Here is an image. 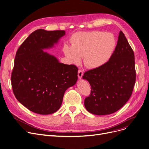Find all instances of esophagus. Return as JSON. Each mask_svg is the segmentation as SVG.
<instances>
[{
  "label": "esophagus",
  "mask_w": 149,
  "mask_h": 149,
  "mask_svg": "<svg viewBox=\"0 0 149 149\" xmlns=\"http://www.w3.org/2000/svg\"><path fill=\"white\" fill-rule=\"evenodd\" d=\"M83 74H84V73H83V71L82 70H78V72H77V76H78V77H79V78H82V76H83Z\"/></svg>",
  "instance_id": "34e87169"
}]
</instances>
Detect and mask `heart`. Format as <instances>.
<instances>
[{"mask_svg": "<svg viewBox=\"0 0 149 149\" xmlns=\"http://www.w3.org/2000/svg\"><path fill=\"white\" fill-rule=\"evenodd\" d=\"M116 45L115 37L110 33L101 31L81 32L72 39V47L65 45L63 51L72 63L79 64L84 57L89 68H98L110 58Z\"/></svg>", "mask_w": 149, "mask_h": 149, "instance_id": "b5f03b06", "label": "heart"}]
</instances>
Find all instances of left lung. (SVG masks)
Returning <instances> with one entry per match:
<instances>
[{"mask_svg": "<svg viewBox=\"0 0 149 149\" xmlns=\"http://www.w3.org/2000/svg\"><path fill=\"white\" fill-rule=\"evenodd\" d=\"M82 77L91 88L84 101L89 113L110 114L127 103L135 85L136 72L134 51L122 31L110 60L103 65L85 72Z\"/></svg>", "mask_w": 149, "mask_h": 149, "instance_id": "1", "label": "left lung"}]
</instances>
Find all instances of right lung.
Instances as JSON below:
<instances>
[{
  "instance_id": "right-lung-1",
  "label": "right lung",
  "mask_w": 149,
  "mask_h": 149,
  "mask_svg": "<svg viewBox=\"0 0 149 149\" xmlns=\"http://www.w3.org/2000/svg\"><path fill=\"white\" fill-rule=\"evenodd\" d=\"M65 35L64 30L38 29L20 45L11 74L17 100L29 110L49 114L58 110L67 88L77 80L78 68L58 62L43 49L52 47Z\"/></svg>"
}]
</instances>
